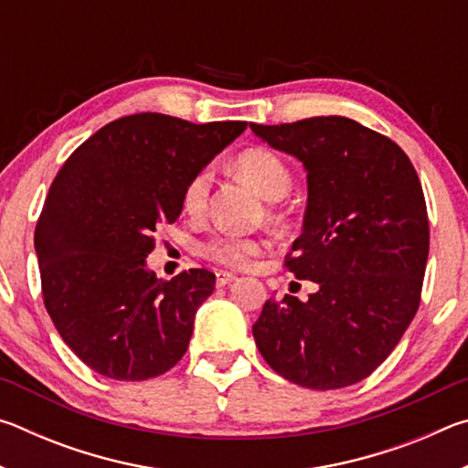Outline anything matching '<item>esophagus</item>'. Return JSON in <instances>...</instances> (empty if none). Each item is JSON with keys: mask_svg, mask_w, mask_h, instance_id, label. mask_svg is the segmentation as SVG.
Returning <instances> with one entry per match:
<instances>
[{"mask_svg": "<svg viewBox=\"0 0 468 468\" xmlns=\"http://www.w3.org/2000/svg\"><path fill=\"white\" fill-rule=\"evenodd\" d=\"M237 276L233 272H227V271H218L217 272V287H225V284L233 282Z\"/></svg>", "mask_w": 468, "mask_h": 468, "instance_id": "esophagus-1", "label": "esophagus"}]
</instances>
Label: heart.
I'll return each instance as SVG.
<instances>
[{"mask_svg": "<svg viewBox=\"0 0 468 468\" xmlns=\"http://www.w3.org/2000/svg\"><path fill=\"white\" fill-rule=\"evenodd\" d=\"M235 169L239 176L256 187V192L266 200H281L291 187V171L274 150L266 146H251L235 158ZM212 186L210 169H200L194 173L184 189V210L187 215L197 217L206 210ZM264 243L253 237L217 235L202 245V253L212 262L223 266H248L251 258L262 251Z\"/></svg>", "mask_w": 468, "mask_h": 468, "instance_id": "obj_1", "label": "heart"}]
</instances>
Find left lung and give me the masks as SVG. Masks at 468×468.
Instances as JSON below:
<instances>
[{
	"label": "left lung",
	"instance_id": "obj_1",
	"mask_svg": "<svg viewBox=\"0 0 468 468\" xmlns=\"http://www.w3.org/2000/svg\"><path fill=\"white\" fill-rule=\"evenodd\" d=\"M250 128L307 171L303 233L284 266L320 287L307 301L268 299L253 338L292 384H357L399 345L421 301L430 253L421 181L396 142L348 117Z\"/></svg>",
	"mask_w": 468,
	"mask_h": 468
}]
</instances>
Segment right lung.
I'll use <instances>...</instances> for the list:
<instances>
[{
  "instance_id": "add662e5",
  "label": "right lung",
  "mask_w": 468,
  "mask_h": 468,
  "mask_svg": "<svg viewBox=\"0 0 468 468\" xmlns=\"http://www.w3.org/2000/svg\"><path fill=\"white\" fill-rule=\"evenodd\" d=\"M245 128L128 115L82 142L53 179L35 231L43 301L97 374L142 382L186 355L215 274L192 268L161 281L146 256L156 227L179 218L187 181Z\"/></svg>"
}]
</instances>
